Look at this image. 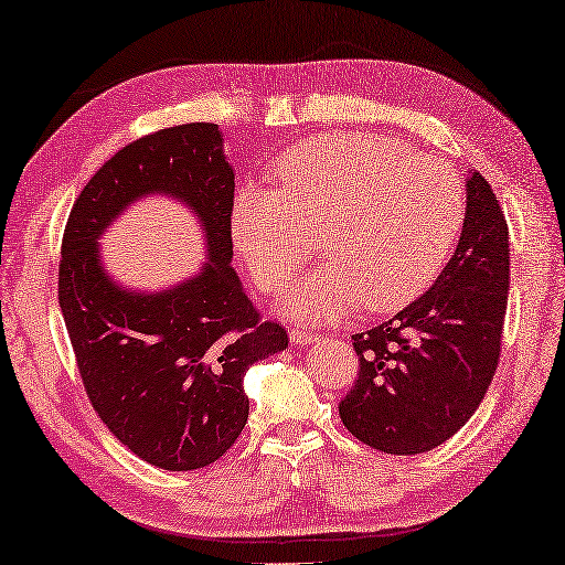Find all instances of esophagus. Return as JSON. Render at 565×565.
I'll list each match as a JSON object with an SVG mask.
<instances>
[{
	"mask_svg": "<svg viewBox=\"0 0 565 565\" xmlns=\"http://www.w3.org/2000/svg\"><path fill=\"white\" fill-rule=\"evenodd\" d=\"M289 339L294 344H317L319 342V334H311V331H303L299 327H291L289 329Z\"/></svg>",
	"mask_w": 565,
	"mask_h": 565,
	"instance_id": "esophagus-1",
	"label": "esophagus"
}]
</instances>
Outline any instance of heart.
Returning <instances> with one entry per match:
<instances>
[{
    "label": "heart",
    "mask_w": 565,
    "mask_h": 565,
    "mask_svg": "<svg viewBox=\"0 0 565 565\" xmlns=\"http://www.w3.org/2000/svg\"><path fill=\"white\" fill-rule=\"evenodd\" d=\"M276 178L279 191L248 183L236 193L231 236L264 294L289 284L319 236L324 264L286 297L299 319L405 307L440 274L465 221L458 170L372 132L299 142Z\"/></svg>",
    "instance_id": "1"
}]
</instances>
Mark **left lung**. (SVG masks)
Masks as SVG:
<instances>
[{
    "label": "left lung",
    "instance_id": "1",
    "mask_svg": "<svg viewBox=\"0 0 565 565\" xmlns=\"http://www.w3.org/2000/svg\"><path fill=\"white\" fill-rule=\"evenodd\" d=\"M508 221L490 183L468 178L458 248L423 297L352 334L360 374L339 402L356 440L417 455L458 433L498 370L508 309Z\"/></svg>",
    "mask_w": 565,
    "mask_h": 565
}]
</instances>
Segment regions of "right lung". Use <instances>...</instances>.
Wrapping results in <instances>:
<instances>
[{
    "mask_svg": "<svg viewBox=\"0 0 565 565\" xmlns=\"http://www.w3.org/2000/svg\"><path fill=\"white\" fill-rule=\"evenodd\" d=\"M158 190L200 213L212 264L146 298L106 279L94 241L130 200ZM231 209L234 170L218 125L188 122L118 150L79 191L62 234L57 297L89 405L130 452L163 470L216 462L248 419L246 370L289 347L228 266Z\"/></svg>",
    "mask_w": 565,
    "mask_h": 565,
    "instance_id": "right-lung-1",
    "label": "right lung"
}]
</instances>
